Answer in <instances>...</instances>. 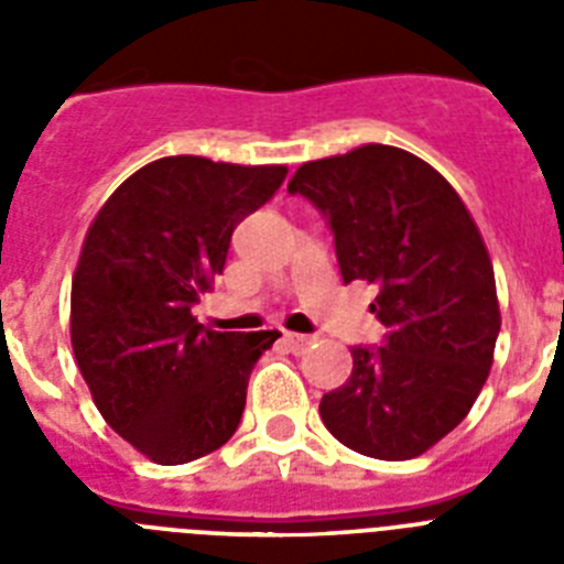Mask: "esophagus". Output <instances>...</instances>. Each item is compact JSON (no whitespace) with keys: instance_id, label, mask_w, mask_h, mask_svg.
<instances>
[{"instance_id":"34e87169","label":"esophagus","mask_w":564,"mask_h":564,"mask_svg":"<svg viewBox=\"0 0 564 564\" xmlns=\"http://www.w3.org/2000/svg\"><path fill=\"white\" fill-rule=\"evenodd\" d=\"M282 341L288 344V350H291V352H305L307 347L313 344V338L302 336V333H285V336H282Z\"/></svg>"}]
</instances>
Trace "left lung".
<instances>
[{"label": "left lung", "mask_w": 564, "mask_h": 564, "mask_svg": "<svg viewBox=\"0 0 564 564\" xmlns=\"http://www.w3.org/2000/svg\"><path fill=\"white\" fill-rule=\"evenodd\" d=\"M330 223L344 285L378 288L381 347H352L350 378L318 415L347 449L410 460L480 395L500 333L495 268L460 194L426 161L367 143L302 163L288 183Z\"/></svg>", "instance_id": "8db88e82"}]
</instances>
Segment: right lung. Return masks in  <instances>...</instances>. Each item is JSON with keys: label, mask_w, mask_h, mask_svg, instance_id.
Returning <instances> with one entry per match:
<instances>
[{"label": "right lung", "mask_w": 564, "mask_h": 564, "mask_svg": "<svg viewBox=\"0 0 564 564\" xmlns=\"http://www.w3.org/2000/svg\"><path fill=\"white\" fill-rule=\"evenodd\" d=\"M285 166L197 154L147 163L84 237L69 338L104 421L161 466L220 449L276 330H206L192 313L226 268L231 234L271 200Z\"/></svg>", "instance_id": "add662e5"}]
</instances>
